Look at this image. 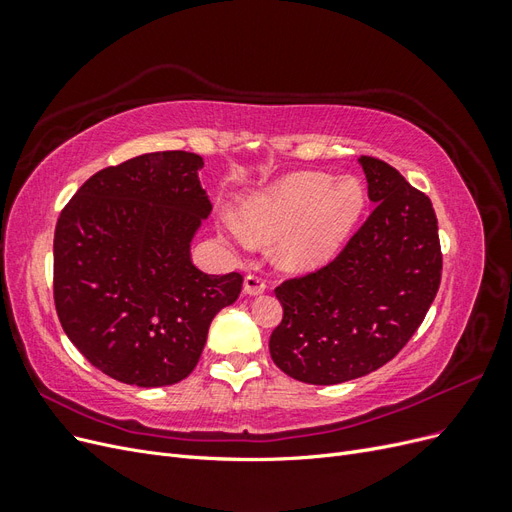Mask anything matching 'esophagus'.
Returning <instances> with one entry per match:
<instances>
[{
  "mask_svg": "<svg viewBox=\"0 0 512 512\" xmlns=\"http://www.w3.org/2000/svg\"><path fill=\"white\" fill-rule=\"evenodd\" d=\"M243 288H245L247 294H262L267 290V280L258 273H247Z\"/></svg>",
  "mask_w": 512,
  "mask_h": 512,
  "instance_id": "obj_1",
  "label": "esophagus"
}]
</instances>
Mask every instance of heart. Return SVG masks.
I'll return each mask as SVG.
<instances>
[{"mask_svg":"<svg viewBox=\"0 0 512 512\" xmlns=\"http://www.w3.org/2000/svg\"><path fill=\"white\" fill-rule=\"evenodd\" d=\"M365 211L359 179L324 173H294L247 200L243 228L232 226L239 243L280 241L277 260L288 271H314L331 262L352 237Z\"/></svg>","mask_w":512,"mask_h":512,"instance_id":"heart-1","label":"heart"}]
</instances>
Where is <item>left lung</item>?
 <instances>
[{
	"label": "left lung",
	"mask_w": 512,
	"mask_h": 512,
	"mask_svg": "<svg viewBox=\"0 0 512 512\" xmlns=\"http://www.w3.org/2000/svg\"><path fill=\"white\" fill-rule=\"evenodd\" d=\"M376 207L331 262L275 288L284 318L273 363L307 384H339L395 359L421 327L442 280L431 200L378 158L361 156Z\"/></svg>",
	"instance_id": "obj_1"
}]
</instances>
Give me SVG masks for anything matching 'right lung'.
Segmentation results:
<instances>
[{
	"instance_id": "add662e5",
	"label": "right lung",
	"mask_w": 512,
	"mask_h": 512,
	"mask_svg": "<svg viewBox=\"0 0 512 512\" xmlns=\"http://www.w3.org/2000/svg\"><path fill=\"white\" fill-rule=\"evenodd\" d=\"M200 168L196 153H143L89 177L59 213V322L85 359L119 382L151 389L188 378L211 320L241 294V273L207 275L190 260L211 211Z\"/></svg>"
}]
</instances>
